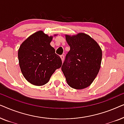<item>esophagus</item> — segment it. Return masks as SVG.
Wrapping results in <instances>:
<instances>
[{"label":"esophagus","instance_id":"1","mask_svg":"<svg viewBox=\"0 0 124 124\" xmlns=\"http://www.w3.org/2000/svg\"><path fill=\"white\" fill-rule=\"evenodd\" d=\"M60 57H61V59H62V60L63 61L64 59V55H61L60 56Z\"/></svg>","mask_w":124,"mask_h":124}]
</instances>
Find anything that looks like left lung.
<instances>
[{
  "mask_svg": "<svg viewBox=\"0 0 124 124\" xmlns=\"http://www.w3.org/2000/svg\"><path fill=\"white\" fill-rule=\"evenodd\" d=\"M70 51L62 67L67 84L81 90L92 84L101 68L102 51L95 40L86 34L65 35Z\"/></svg>",
  "mask_w": 124,
  "mask_h": 124,
  "instance_id": "left-lung-1",
  "label": "left lung"
}]
</instances>
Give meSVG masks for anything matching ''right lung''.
I'll list each match as a JSON object with an SVG mask.
<instances>
[{
  "instance_id": "obj_1",
  "label": "right lung",
  "mask_w": 124,
  "mask_h": 124,
  "mask_svg": "<svg viewBox=\"0 0 124 124\" xmlns=\"http://www.w3.org/2000/svg\"><path fill=\"white\" fill-rule=\"evenodd\" d=\"M52 38L40 30L29 37L18 49V58L22 73L34 85L47 84L56 69L62 67V59L50 45Z\"/></svg>"
}]
</instances>
